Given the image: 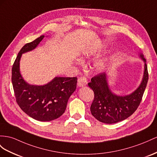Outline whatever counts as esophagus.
Returning a JSON list of instances; mask_svg holds the SVG:
<instances>
[{"label": "esophagus", "instance_id": "obj_1", "mask_svg": "<svg viewBox=\"0 0 157 157\" xmlns=\"http://www.w3.org/2000/svg\"><path fill=\"white\" fill-rule=\"evenodd\" d=\"M87 79L85 77H80L78 79V86L79 87H83L86 86Z\"/></svg>", "mask_w": 157, "mask_h": 157}]
</instances>
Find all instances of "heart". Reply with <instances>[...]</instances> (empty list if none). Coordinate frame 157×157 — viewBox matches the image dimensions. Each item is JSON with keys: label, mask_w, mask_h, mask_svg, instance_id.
Masks as SVG:
<instances>
[{"label": "heart", "mask_w": 157, "mask_h": 157, "mask_svg": "<svg viewBox=\"0 0 157 157\" xmlns=\"http://www.w3.org/2000/svg\"><path fill=\"white\" fill-rule=\"evenodd\" d=\"M104 66H105V65H104V63L103 62H99L95 64V67L98 70H101L103 69Z\"/></svg>", "instance_id": "heart-1"}]
</instances>
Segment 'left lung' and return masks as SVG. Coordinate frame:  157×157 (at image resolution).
Segmentation results:
<instances>
[{
	"label": "left lung",
	"mask_w": 157,
	"mask_h": 157,
	"mask_svg": "<svg viewBox=\"0 0 157 157\" xmlns=\"http://www.w3.org/2000/svg\"><path fill=\"white\" fill-rule=\"evenodd\" d=\"M140 57L145 62L143 55H140ZM106 78V74L102 72L94 76L88 83L94 92L90 110L92 115L100 122L116 123L130 117L139 106L148 79L147 63H144L143 79L140 86L128 95L113 94L108 86Z\"/></svg>",
	"instance_id": "1"
}]
</instances>
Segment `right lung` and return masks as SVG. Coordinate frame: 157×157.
Segmentation results:
<instances>
[{"label":"right lung","instance_id":"add662e5","mask_svg":"<svg viewBox=\"0 0 157 157\" xmlns=\"http://www.w3.org/2000/svg\"><path fill=\"white\" fill-rule=\"evenodd\" d=\"M44 37L41 36L26 44L20 50L12 68V83L16 101L21 109L36 120L50 121L64 113L68 99L76 89L78 78L56 77L41 86L29 85L23 79L19 70L22 54L34 49Z\"/></svg>","mask_w":157,"mask_h":157}]
</instances>
